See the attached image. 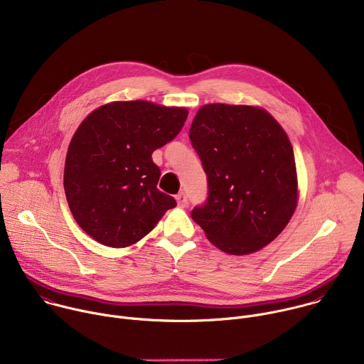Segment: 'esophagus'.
<instances>
[{"instance_id":"esophagus-1","label":"esophagus","mask_w":364,"mask_h":364,"mask_svg":"<svg viewBox=\"0 0 364 364\" xmlns=\"http://www.w3.org/2000/svg\"><path fill=\"white\" fill-rule=\"evenodd\" d=\"M176 200H177V204H178V207H186V205H187V203H188L187 194H186L184 191L178 193V194L176 196Z\"/></svg>"}]
</instances>
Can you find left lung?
Instances as JSON below:
<instances>
[{"label": "left lung", "instance_id": "obj_1", "mask_svg": "<svg viewBox=\"0 0 364 364\" xmlns=\"http://www.w3.org/2000/svg\"><path fill=\"white\" fill-rule=\"evenodd\" d=\"M188 136L209 186L191 218L207 239L230 255L271 243L298 200L294 151L281 125L261 108L210 103L198 109Z\"/></svg>", "mask_w": 364, "mask_h": 364}]
</instances>
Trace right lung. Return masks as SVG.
I'll return each mask as SVG.
<instances>
[{
    "label": "right lung",
    "mask_w": 364,
    "mask_h": 364,
    "mask_svg": "<svg viewBox=\"0 0 364 364\" xmlns=\"http://www.w3.org/2000/svg\"><path fill=\"white\" fill-rule=\"evenodd\" d=\"M188 111L146 100L107 103L80 124L65 164V193L77 225L111 247L148 235L174 197L157 188L161 171L151 154L173 141Z\"/></svg>",
    "instance_id": "1"
}]
</instances>
